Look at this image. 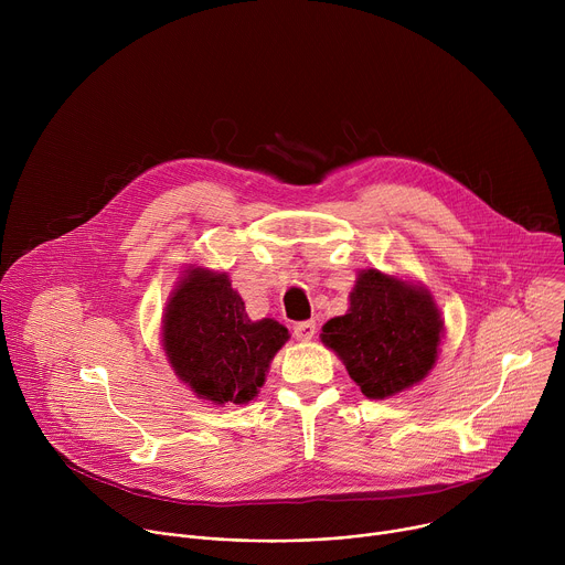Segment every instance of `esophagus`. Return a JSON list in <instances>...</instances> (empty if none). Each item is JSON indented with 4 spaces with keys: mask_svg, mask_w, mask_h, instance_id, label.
Instances as JSON below:
<instances>
[{
    "mask_svg": "<svg viewBox=\"0 0 565 565\" xmlns=\"http://www.w3.org/2000/svg\"><path fill=\"white\" fill-rule=\"evenodd\" d=\"M292 333H295V338H297L299 342H310V340L315 338V333H317L315 321H299V324H295Z\"/></svg>",
    "mask_w": 565,
    "mask_h": 565,
    "instance_id": "obj_1",
    "label": "esophagus"
}]
</instances>
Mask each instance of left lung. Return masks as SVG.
Masks as SVG:
<instances>
[{
    "instance_id": "8db88e82",
    "label": "left lung",
    "mask_w": 565,
    "mask_h": 565,
    "mask_svg": "<svg viewBox=\"0 0 565 565\" xmlns=\"http://www.w3.org/2000/svg\"><path fill=\"white\" fill-rule=\"evenodd\" d=\"M319 338L366 397L386 399L431 373L445 321L420 281L364 268L349 295L347 315L329 319Z\"/></svg>"
}]
</instances>
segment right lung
I'll return each mask as SVG.
<instances>
[{
  "instance_id": "1",
  "label": "right lung",
  "mask_w": 565,
  "mask_h": 565,
  "mask_svg": "<svg viewBox=\"0 0 565 565\" xmlns=\"http://www.w3.org/2000/svg\"><path fill=\"white\" fill-rule=\"evenodd\" d=\"M277 319L253 321L227 273L188 264L160 321V342L174 375L199 397L246 405L288 342Z\"/></svg>"
}]
</instances>
